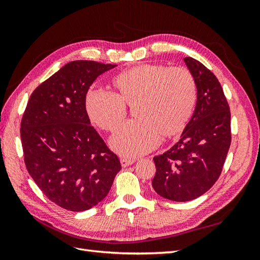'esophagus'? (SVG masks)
I'll return each instance as SVG.
<instances>
[{"label": "esophagus", "mask_w": 260, "mask_h": 260, "mask_svg": "<svg viewBox=\"0 0 260 260\" xmlns=\"http://www.w3.org/2000/svg\"><path fill=\"white\" fill-rule=\"evenodd\" d=\"M120 162H121V166L122 167H128L130 166V165L135 164L136 162V159H131V158H121L120 159Z\"/></svg>", "instance_id": "esophagus-1"}]
</instances>
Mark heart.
I'll list each match as a JSON object with an SVG mask.
<instances>
[{
    "label": "heart",
    "instance_id": "obj_1",
    "mask_svg": "<svg viewBox=\"0 0 260 260\" xmlns=\"http://www.w3.org/2000/svg\"><path fill=\"white\" fill-rule=\"evenodd\" d=\"M117 93L90 90L85 109L90 120L105 131H114L135 108L137 120L125 122L112 138L117 153L136 157L158 145L160 136L183 131L194 112L198 85L185 67L140 64L118 74L113 80Z\"/></svg>",
    "mask_w": 260,
    "mask_h": 260
}]
</instances>
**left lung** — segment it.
<instances>
[{"instance_id": "obj_1", "label": "left lung", "mask_w": 260, "mask_h": 260, "mask_svg": "<svg viewBox=\"0 0 260 260\" xmlns=\"http://www.w3.org/2000/svg\"><path fill=\"white\" fill-rule=\"evenodd\" d=\"M184 61L198 85L195 111L178 142L153 158V188L174 202L192 201L207 192L221 175L231 144V113L221 84L201 61Z\"/></svg>"}]
</instances>
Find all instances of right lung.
Returning <instances> with one entry per match:
<instances>
[{
    "instance_id": "add662e5",
    "label": "right lung",
    "mask_w": 260,
    "mask_h": 260,
    "mask_svg": "<svg viewBox=\"0 0 260 260\" xmlns=\"http://www.w3.org/2000/svg\"><path fill=\"white\" fill-rule=\"evenodd\" d=\"M116 66L68 62L32 92L22 115L26 168L46 198L64 209L84 211L98 205L121 169L85 109L90 85Z\"/></svg>"
}]
</instances>
